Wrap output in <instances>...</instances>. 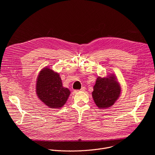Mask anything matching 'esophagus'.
Returning a JSON list of instances; mask_svg holds the SVG:
<instances>
[{"mask_svg": "<svg viewBox=\"0 0 155 155\" xmlns=\"http://www.w3.org/2000/svg\"><path fill=\"white\" fill-rule=\"evenodd\" d=\"M85 89H86V88H85V87H82L81 88V89L80 90V91H85Z\"/></svg>", "mask_w": 155, "mask_h": 155, "instance_id": "34e87169", "label": "esophagus"}]
</instances>
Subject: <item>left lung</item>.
Here are the masks:
<instances>
[{"label":"left lung","mask_w":155,"mask_h":155,"mask_svg":"<svg viewBox=\"0 0 155 155\" xmlns=\"http://www.w3.org/2000/svg\"><path fill=\"white\" fill-rule=\"evenodd\" d=\"M93 90L92 96L99 108H106L113 105L121 93L120 84L114 75L105 78L99 77Z\"/></svg>","instance_id":"obj_1"}]
</instances>
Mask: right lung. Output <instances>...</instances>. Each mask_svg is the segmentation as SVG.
Segmentation results:
<instances>
[{
    "label": "right lung",
    "instance_id": "1",
    "mask_svg": "<svg viewBox=\"0 0 155 155\" xmlns=\"http://www.w3.org/2000/svg\"><path fill=\"white\" fill-rule=\"evenodd\" d=\"M36 93L40 100L53 108L62 107L71 94L68 88L62 86L59 75L48 68L40 71L37 80Z\"/></svg>",
    "mask_w": 155,
    "mask_h": 155
}]
</instances>
